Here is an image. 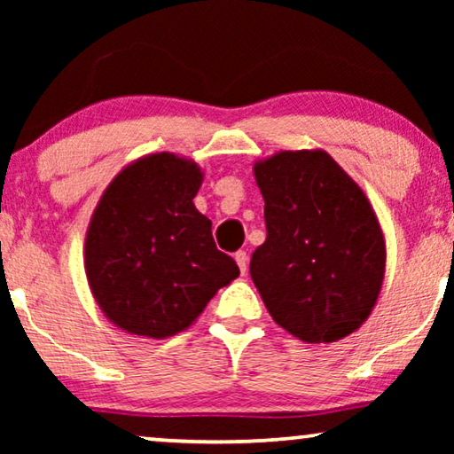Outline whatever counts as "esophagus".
Here are the masks:
<instances>
[{"label":"esophagus","mask_w":454,"mask_h":454,"mask_svg":"<svg viewBox=\"0 0 454 454\" xmlns=\"http://www.w3.org/2000/svg\"><path fill=\"white\" fill-rule=\"evenodd\" d=\"M235 262H238L241 275H246V272H247V254L244 250L235 252Z\"/></svg>","instance_id":"esophagus-1"}]
</instances>
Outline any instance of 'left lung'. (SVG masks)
<instances>
[{
    "mask_svg": "<svg viewBox=\"0 0 454 454\" xmlns=\"http://www.w3.org/2000/svg\"><path fill=\"white\" fill-rule=\"evenodd\" d=\"M266 241L250 275L272 320L303 343H334L368 320L387 241L364 190L322 148L254 163Z\"/></svg>",
    "mask_w": 454,
    "mask_h": 454,
    "instance_id": "1",
    "label": "left lung"
}]
</instances>
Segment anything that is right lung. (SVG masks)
Segmentation results:
<instances>
[{
    "instance_id": "right-lung-1",
    "label": "right lung",
    "mask_w": 454,
    "mask_h": 454,
    "mask_svg": "<svg viewBox=\"0 0 454 454\" xmlns=\"http://www.w3.org/2000/svg\"><path fill=\"white\" fill-rule=\"evenodd\" d=\"M202 179L192 159L153 153L105 188L86 229L84 270L97 306L121 331L173 337L239 277L194 207Z\"/></svg>"
}]
</instances>
